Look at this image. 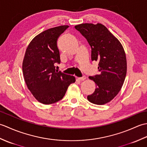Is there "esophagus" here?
Returning <instances> with one entry per match:
<instances>
[{"label": "esophagus", "mask_w": 147, "mask_h": 147, "mask_svg": "<svg viewBox=\"0 0 147 147\" xmlns=\"http://www.w3.org/2000/svg\"><path fill=\"white\" fill-rule=\"evenodd\" d=\"M78 79L81 80V81H84V80H85V79H86V76H83L82 77L78 78Z\"/></svg>", "instance_id": "34e87169"}]
</instances>
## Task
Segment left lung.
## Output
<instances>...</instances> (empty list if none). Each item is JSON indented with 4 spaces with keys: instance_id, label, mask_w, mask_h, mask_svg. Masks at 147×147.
Here are the masks:
<instances>
[{
    "instance_id": "obj_1",
    "label": "left lung",
    "mask_w": 147,
    "mask_h": 147,
    "mask_svg": "<svg viewBox=\"0 0 147 147\" xmlns=\"http://www.w3.org/2000/svg\"><path fill=\"white\" fill-rule=\"evenodd\" d=\"M74 28L88 41L92 49V61L98 62L99 74L89 76L96 88L88 100L96 105L111 101L123 86L127 71L126 54L121 43L104 25L83 23Z\"/></svg>"
}]
</instances>
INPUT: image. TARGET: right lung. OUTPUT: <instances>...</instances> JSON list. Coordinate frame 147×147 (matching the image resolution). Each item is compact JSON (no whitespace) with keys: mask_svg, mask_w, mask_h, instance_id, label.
I'll list each match as a JSON object with an SVG mask.
<instances>
[{"mask_svg":"<svg viewBox=\"0 0 147 147\" xmlns=\"http://www.w3.org/2000/svg\"><path fill=\"white\" fill-rule=\"evenodd\" d=\"M69 26L47 30L36 36L28 46L23 62L24 81L31 93L43 104H51L64 97L68 86L75 82L73 76L55 69L60 64L57 40Z\"/></svg>","mask_w":147,"mask_h":147,"instance_id":"1","label":"right lung"}]
</instances>
